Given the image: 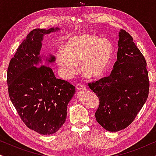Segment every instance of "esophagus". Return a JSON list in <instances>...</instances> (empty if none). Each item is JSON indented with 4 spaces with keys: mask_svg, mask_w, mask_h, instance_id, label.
I'll return each mask as SVG.
<instances>
[{
    "mask_svg": "<svg viewBox=\"0 0 156 156\" xmlns=\"http://www.w3.org/2000/svg\"><path fill=\"white\" fill-rule=\"evenodd\" d=\"M76 89H77V90H80V91H84V90H86L87 89V88H86V87L84 86V84H77L76 85Z\"/></svg>",
    "mask_w": 156,
    "mask_h": 156,
    "instance_id": "esophagus-1",
    "label": "esophagus"
}]
</instances>
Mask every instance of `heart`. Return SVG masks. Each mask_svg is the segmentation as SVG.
Returning <instances> with one entry per match:
<instances>
[{
	"mask_svg": "<svg viewBox=\"0 0 156 156\" xmlns=\"http://www.w3.org/2000/svg\"><path fill=\"white\" fill-rule=\"evenodd\" d=\"M113 56V48L108 40L94 35L73 36L65 40L63 49L59 48L56 58L63 75L73 76L77 64L85 78L95 80L104 75Z\"/></svg>",
	"mask_w": 156,
	"mask_h": 156,
	"instance_id": "obj_1",
	"label": "heart"
}]
</instances>
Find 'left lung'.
<instances>
[{
  "label": "left lung",
  "instance_id": "obj_1",
  "mask_svg": "<svg viewBox=\"0 0 156 156\" xmlns=\"http://www.w3.org/2000/svg\"><path fill=\"white\" fill-rule=\"evenodd\" d=\"M118 48L111 75L89 84L100 101L96 119L112 132L124 129L133 122L149 91L146 59L131 36L123 30L119 33Z\"/></svg>",
  "mask_w": 156,
  "mask_h": 156
}]
</instances>
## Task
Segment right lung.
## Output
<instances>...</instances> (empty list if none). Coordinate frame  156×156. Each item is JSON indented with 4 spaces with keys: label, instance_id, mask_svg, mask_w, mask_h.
<instances>
[{
    "label": "right lung",
    "instance_id": "obj_1",
    "mask_svg": "<svg viewBox=\"0 0 156 156\" xmlns=\"http://www.w3.org/2000/svg\"><path fill=\"white\" fill-rule=\"evenodd\" d=\"M60 30L35 29L18 47L7 72L8 93L21 119L29 129L42 135L55 133L67 119V108L75 87L55 77L52 54L40 53L44 36Z\"/></svg>",
    "mask_w": 156,
    "mask_h": 156
}]
</instances>
